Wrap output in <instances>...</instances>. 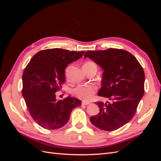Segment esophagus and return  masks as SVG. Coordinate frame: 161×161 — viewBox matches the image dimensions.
<instances>
[{
    "instance_id": "1",
    "label": "esophagus",
    "mask_w": 161,
    "mask_h": 161,
    "mask_svg": "<svg viewBox=\"0 0 161 161\" xmlns=\"http://www.w3.org/2000/svg\"><path fill=\"white\" fill-rule=\"evenodd\" d=\"M90 103L89 102H86V101H82V105H89Z\"/></svg>"
}]
</instances>
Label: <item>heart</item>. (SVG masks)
Here are the masks:
<instances>
[{"mask_svg": "<svg viewBox=\"0 0 161 161\" xmlns=\"http://www.w3.org/2000/svg\"><path fill=\"white\" fill-rule=\"evenodd\" d=\"M92 63V62H86ZM97 88L92 85H78L72 91V93L78 99L83 100L85 101H89L92 99L95 92H97Z\"/></svg>", "mask_w": 161, "mask_h": 161, "instance_id": "heart-1", "label": "heart"}]
</instances>
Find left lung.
Instances as JSON below:
<instances>
[{
    "instance_id": "1",
    "label": "left lung",
    "mask_w": 161,
    "mask_h": 161,
    "mask_svg": "<svg viewBox=\"0 0 161 161\" xmlns=\"http://www.w3.org/2000/svg\"><path fill=\"white\" fill-rule=\"evenodd\" d=\"M89 57L103 70L98 95L111 102H96L100 111L91 117L92 125L100 130L114 131L132 119L144 92V72L129 52L115 48L86 51Z\"/></svg>"
}]
</instances>
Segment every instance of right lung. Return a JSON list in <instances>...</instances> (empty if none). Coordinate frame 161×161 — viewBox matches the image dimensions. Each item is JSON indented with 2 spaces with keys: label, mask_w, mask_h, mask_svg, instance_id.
<instances>
[{
  "label": "right lung",
  "mask_w": 161,
  "mask_h": 161,
  "mask_svg": "<svg viewBox=\"0 0 161 161\" xmlns=\"http://www.w3.org/2000/svg\"><path fill=\"white\" fill-rule=\"evenodd\" d=\"M85 52L60 48L43 50L34 55L23 74L22 95L33 120L47 130L63 127L72 110L81 101L68 97L57 100L56 93L65 82L68 64L80 58Z\"/></svg>",
  "instance_id": "obj_1"
}]
</instances>
